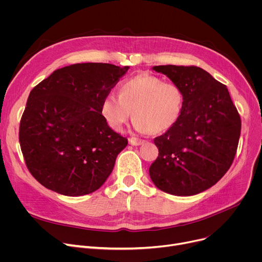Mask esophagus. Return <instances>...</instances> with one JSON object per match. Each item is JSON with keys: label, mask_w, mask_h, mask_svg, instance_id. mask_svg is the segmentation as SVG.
<instances>
[{"label": "esophagus", "mask_w": 262, "mask_h": 262, "mask_svg": "<svg viewBox=\"0 0 262 262\" xmlns=\"http://www.w3.org/2000/svg\"><path fill=\"white\" fill-rule=\"evenodd\" d=\"M128 142L130 145H141L144 143V140L138 139V138H135V137H132V138L128 139Z\"/></svg>", "instance_id": "esophagus-1"}]
</instances>
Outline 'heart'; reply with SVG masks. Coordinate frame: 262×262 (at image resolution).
Wrapping results in <instances>:
<instances>
[{"label": "heart", "instance_id": "heart-1", "mask_svg": "<svg viewBox=\"0 0 262 262\" xmlns=\"http://www.w3.org/2000/svg\"><path fill=\"white\" fill-rule=\"evenodd\" d=\"M184 104L185 96L180 86L164 82L156 75L142 73L124 80L119 95H105L100 112L114 130L121 132L133 112L136 130L158 135L175 126L183 115Z\"/></svg>", "mask_w": 262, "mask_h": 262}]
</instances>
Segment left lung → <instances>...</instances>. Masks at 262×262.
<instances>
[{"label": "left lung", "mask_w": 262, "mask_h": 262, "mask_svg": "<svg viewBox=\"0 0 262 262\" xmlns=\"http://www.w3.org/2000/svg\"><path fill=\"white\" fill-rule=\"evenodd\" d=\"M184 92L183 115L154 139L159 154L149 176L163 192L191 196L211 188L236 155L241 120L225 85L199 67L155 66Z\"/></svg>", "instance_id": "left-lung-1"}]
</instances>
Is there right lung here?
Here are the masks:
<instances>
[{
  "mask_svg": "<svg viewBox=\"0 0 262 262\" xmlns=\"http://www.w3.org/2000/svg\"><path fill=\"white\" fill-rule=\"evenodd\" d=\"M128 69L75 63L54 71L31 91L19 141L27 169L41 185L80 196L106 182L127 139L108 126L100 106Z\"/></svg>",
  "mask_w": 262,
  "mask_h": 262,
  "instance_id": "add662e5",
  "label": "right lung"
}]
</instances>
